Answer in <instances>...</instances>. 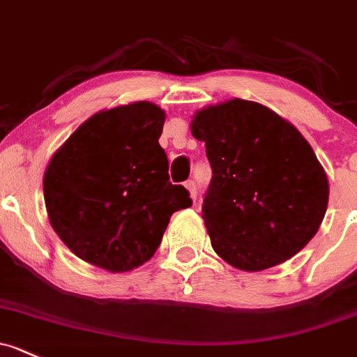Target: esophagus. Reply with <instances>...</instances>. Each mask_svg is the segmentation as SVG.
I'll use <instances>...</instances> for the list:
<instances>
[{
  "mask_svg": "<svg viewBox=\"0 0 357 357\" xmlns=\"http://www.w3.org/2000/svg\"><path fill=\"white\" fill-rule=\"evenodd\" d=\"M185 186H186V188H188V191H190V197L193 198V200H197V193H198V191H197V183L191 181V179H190V181H186Z\"/></svg>",
  "mask_w": 357,
  "mask_h": 357,
  "instance_id": "esophagus-1",
  "label": "esophagus"
}]
</instances>
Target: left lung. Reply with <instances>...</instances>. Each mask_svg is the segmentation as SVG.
Returning <instances> with one entry per match:
<instances>
[{
    "label": "left lung",
    "mask_w": 357,
    "mask_h": 357,
    "mask_svg": "<svg viewBox=\"0 0 357 357\" xmlns=\"http://www.w3.org/2000/svg\"><path fill=\"white\" fill-rule=\"evenodd\" d=\"M191 133L205 142L212 167L202 212L222 260L258 272L310 243L327 212L328 179L291 123L261 104L232 99L198 111Z\"/></svg>",
    "instance_id": "obj_1"
}]
</instances>
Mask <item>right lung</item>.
<instances>
[{"instance_id": "right-lung-1", "label": "right lung", "mask_w": 357, "mask_h": 357, "mask_svg": "<svg viewBox=\"0 0 357 357\" xmlns=\"http://www.w3.org/2000/svg\"><path fill=\"white\" fill-rule=\"evenodd\" d=\"M166 112L152 102L100 111L78 126L44 174L47 215L87 264L128 272L150 260L188 190L169 181L159 145Z\"/></svg>"}]
</instances>
